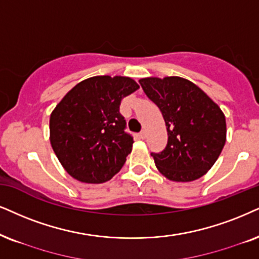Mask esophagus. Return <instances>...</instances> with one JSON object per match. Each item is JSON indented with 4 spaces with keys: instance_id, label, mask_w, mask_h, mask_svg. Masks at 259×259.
<instances>
[{
    "instance_id": "esophagus-1",
    "label": "esophagus",
    "mask_w": 259,
    "mask_h": 259,
    "mask_svg": "<svg viewBox=\"0 0 259 259\" xmlns=\"http://www.w3.org/2000/svg\"><path fill=\"white\" fill-rule=\"evenodd\" d=\"M140 137H141V139H142V140H145V139H146V137H147V133H146V130H142V132L140 133Z\"/></svg>"
}]
</instances>
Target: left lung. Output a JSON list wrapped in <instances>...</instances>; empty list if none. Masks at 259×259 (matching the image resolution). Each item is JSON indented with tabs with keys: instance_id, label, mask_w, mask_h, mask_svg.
<instances>
[{
	"instance_id": "8db88e82",
	"label": "left lung",
	"mask_w": 259,
	"mask_h": 259,
	"mask_svg": "<svg viewBox=\"0 0 259 259\" xmlns=\"http://www.w3.org/2000/svg\"><path fill=\"white\" fill-rule=\"evenodd\" d=\"M140 84L161 111L167 145L150 153L156 167L173 182H192L211 168L226 142L220 107L191 81L178 76L141 78Z\"/></svg>"
}]
</instances>
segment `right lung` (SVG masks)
<instances>
[{"instance_id": "1", "label": "right lung", "mask_w": 259, "mask_h": 259, "mask_svg": "<svg viewBox=\"0 0 259 259\" xmlns=\"http://www.w3.org/2000/svg\"><path fill=\"white\" fill-rule=\"evenodd\" d=\"M136 90L139 84L129 77H90L68 92L52 111V149L73 178L100 184L120 171L134 140L125 132L119 105Z\"/></svg>"}]
</instances>
